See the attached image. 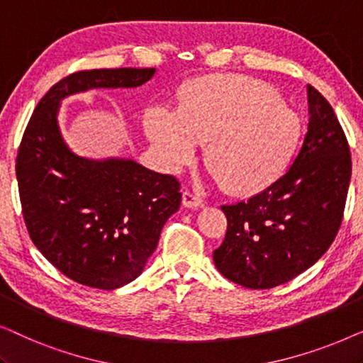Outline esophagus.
Instances as JSON below:
<instances>
[{
    "label": "esophagus",
    "instance_id": "esophagus-1",
    "mask_svg": "<svg viewBox=\"0 0 363 363\" xmlns=\"http://www.w3.org/2000/svg\"><path fill=\"white\" fill-rule=\"evenodd\" d=\"M183 205L188 206V208H198V206L203 205V200H201V196L198 195V193L185 190V191H183Z\"/></svg>",
    "mask_w": 363,
    "mask_h": 363
}]
</instances>
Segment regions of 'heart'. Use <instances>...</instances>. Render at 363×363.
Instances as JSON below:
<instances>
[{
	"mask_svg": "<svg viewBox=\"0 0 363 363\" xmlns=\"http://www.w3.org/2000/svg\"><path fill=\"white\" fill-rule=\"evenodd\" d=\"M145 125L172 170L193 162L198 142L208 143L206 162L236 193H257L279 180L302 135L301 118L269 86L236 74L185 84L178 111L152 107Z\"/></svg>",
	"mask_w": 363,
	"mask_h": 363,
	"instance_id": "1",
	"label": "heart"
}]
</instances>
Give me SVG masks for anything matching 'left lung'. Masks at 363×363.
I'll list each match as a JSON object with an SVG mask.
<instances>
[{"label": "left lung", "instance_id": "8db88e82", "mask_svg": "<svg viewBox=\"0 0 363 363\" xmlns=\"http://www.w3.org/2000/svg\"><path fill=\"white\" fill-rule=\"evenodd\" d=\"M309 125L291 168L247 201L223 205L218 271L247 289H271L309 269L342 225L352 175L349 142L334 108L307 86Z\"/></svg>", "mask_w": 363, "mask_h": 363}]
</instances>
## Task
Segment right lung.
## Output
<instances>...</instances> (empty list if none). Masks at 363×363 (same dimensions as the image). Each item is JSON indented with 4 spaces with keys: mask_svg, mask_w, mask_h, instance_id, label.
I'll return each mask as SVG.
<instances>
[{
    "mask_svg": "<svg viewBox=\"0 0 363 363\" xmlns=\"http://www.w3.org/2000/svg\"><path fill=\"white\" fill-rule=\"evenodd\" d=\"M155 69L69 74L39 101L23 133L16 178L34 246L69 279L112 291L135 279L162 228L180 208V182L125 158L74 155L57 125L59 102L97 87H138Z\"/></svg>",
    "mask_w": 363,
    "mask_h": 363,
    "instance_id": "right-lung-1",
    "label": "right lung"
}]
</instances>
